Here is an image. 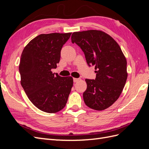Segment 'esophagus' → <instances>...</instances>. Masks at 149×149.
<instances>
[{
  "label": "esophagus",
  "instance_id": "esophagus-1",
  "mask_svg": "<svg viewBox=\"0 0 149 149\" xmlns=\"http://www.w3.org/2000/svg\"><path fill=\"white\" fill-rule=\"evenodd\" d=\"M79 79H80L79 78H73V81H74V83H76V82H78Z\"/></svg>",
  "mask_w": 149,
  "mask_h": 149
}]
</instances>
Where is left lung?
Masks as SVG:
<instances>
[{
  "label": "left lung",
  "mask_w": 149,
  "mask_h": 149,
  "mask_svg": "<svg viewBox=\"0 0 149 149\" xmlns=\"http://www.w3.org/2000/svg\"><path fill=\"white\" fill-rule=\"evenodd\" d=\"M71 42L81 48L88 65L96 70L95 79H85L86 105L97 111L107 109L118 100L127 78V61L120 47L110 35L96 30L74 32Z\"/></svg>",
  "instance_id": "1"
}]
</instances>
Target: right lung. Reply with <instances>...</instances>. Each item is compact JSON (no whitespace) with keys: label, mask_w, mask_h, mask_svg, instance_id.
<instances>
[{"label":"right lung","mask_w":149,"mask_h":149,"mask_svg":"<svg viewBox=\"0 0 149 149\" xmlns=\"http://www.w3.org/2000/svg\"><path fill=\"white\" fill-rule=\"evenodd\" d=\"M71 35H39L22 53L19 68L22 86L33 105L48 113L63 109L73 87L71 76L61 77L51 71L60 62L61 48Z\"/></svg>","instance_id":"1"}]
</instances>
